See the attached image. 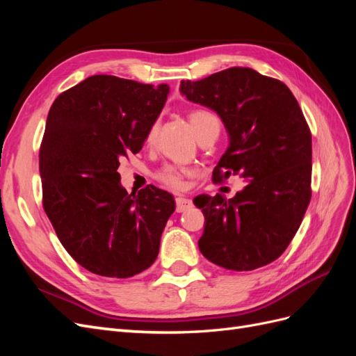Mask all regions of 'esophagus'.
<instances>
[{
	"label": "esophagus",
	"mask_w": 356,
	"mask_h": 356,
	"mask_svg": "<svg viewBox=\"0 0 356 356\" xmlns=\"http://www.w3.org/2000/svg\"><path fill=\"white\" fill-rule=\"evenodd\" d=\"M175 203H177V212H186L193 207V202L187 197H182V196L177 197Z\"/></svg>",
	"instance_id": "1"
}]
</instances>
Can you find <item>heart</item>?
Masks as SVG:
<instances>
[{
    "label": "heart",
    "instance_id": "heart-1",
    "mask_svg": "<svg viewBox=\"0 0 356 356\" xmlns=\"http://www.w3.org/2000/svg\"><path fill=\"white\" fill-rule=\"evenodd\" d=\"M188 122L191 124L193 132L196 134V136H200L203 132H207L208 129H211L213 124L218 123L217 117L204 110H191L188 113ZM157 131H159V122H154L152 126H149L147 136H145V143L148 145L154 143ZM184 175H186V170L182 168H178L175 165H166L157 172L156 178L170 188H179L182 186V179H184Z\"/></svg>",
    "mask_w": 356,
    "mask_h": 356
}]
</instances>
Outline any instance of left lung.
Wrapping results in <instances>:
<instances>
[{"instance_id": "8db88e82", "label": "left lung", "mask_w": 356, "mask_h": 356, "mask_svg": "<svg viewBox=\"0 0 356 356\" xmlns=\"http://www.w3.org/2000/svg\"><path fill=\"white\" fill-rule=\"evenodd\" d=\"M179 90L217 113L229 134L213 181L232 174L248 181L232 199H195L204 215L200 252L236 272L275 261L293 241L312 196V135L297 99L282 81L241 67L181 81Z\"/></svg>"}]
</instances>
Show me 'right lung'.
Instances as JSON below:
<instances>
[{"label": "right lung", "mask_w": 356, "mask_h": 356, "mask_svg": "<svg viewBox=\"0 0 356 356\" xmlns=\"http://www.w3.org/2000/svg\"><path fill=\"white\" fill-rule=\"evenodd\" d=\"M168 93V84L92 75L49 111L40 147L42 207L63 248L95 275L124 279L156 261L174 196L154 186L129 195L117 169L141 152Z\"/></svg>", "instance_id": "obj_1"}]
</instances>
